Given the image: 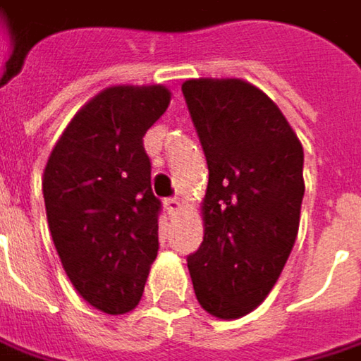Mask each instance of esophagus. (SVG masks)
I'll list each match as a JSON object with an SVG mask.
<instances>
[{
    "label": "esophagus",
    "instance_id": "34e87169",
    "mask_svg": "<svg viewBox=\"0 0 361 361\" xmlns=\"http://www.w3.org/2000/svg\"><path fill=\"white\" fill-rule=\"evenodd\" d=\"M165 209H167V213L171 214V216H176L181 211V200L180 198H167L165 200Z\"/></svg>",
    "mask_w": 361,
    "mask_h": 361
}]
</instances>
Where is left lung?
<instances>
[{"instance_id":"left-lung-1","label":"left lung","mask_w":361,"mask_h":361,"mask_svg":"<svg viewBox=\"0 0 361 361\" xmlns=\"http://www.w3.org/2000/svg\"><path fill=\"white\" fill-rule=\"evenodd\" d=\"M209 163L204 240L188 256L200 306L240 318L273 289L298 238L304 148L277 105L250 82L181 84Z\"/></svg>"}]
</instances>
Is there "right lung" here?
<instances>
[{
  "instance_id": "obj_1",
  "label": "right lung",
  "mask_w": 361,
  "mask_h": 361,
  "mask_svg": "<svg viewBox=\"0 0 361 361\" xmlns=\"http://www.w3.org/2000/svg\"><path fill=\"white\" fill-rule=\"evenodd\" d=\"M169 101L161 84L105 88L68 123L43 173L63 271L105 314L138 306L159 252L161 200L150 188L142 138Z\"/></svg>"
}]
</instances>
